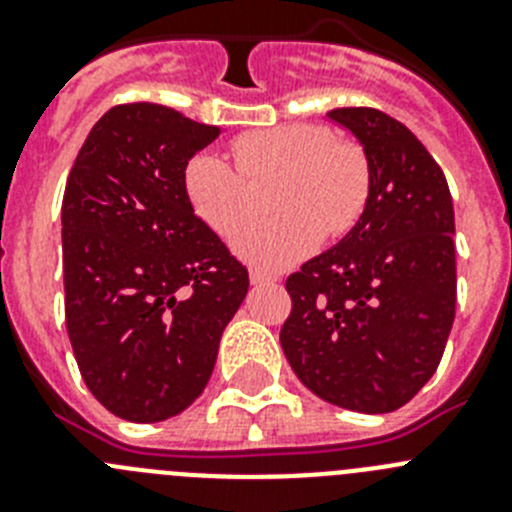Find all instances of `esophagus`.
<instances>
[{"instance_id": "esophagus-1", "label": "esophagus", "mask_w": 512, "mask_h": 512, "mask_svg": "<svg viewBox=\"0 0 512 512\" xmlns=\"http://www.w3.org/2000/svg\"><path fill=\"white\" fill-rule=\"evenodd\" d=\"M277 277H271V274H264V271H251V284L253 287H261V284H274Z\"/></svg>"}]
</instances>
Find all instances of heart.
<instances>
[{"label":"heart","mask_w":512,"mask_h":512,"mask_svg":"<svg viewBox=\"0 0 512 512\" xmlns=\"http://www.w3.org/2000/svg\"><path fill=\"white\" fill-rule=\"evenodd\" d=\"M235 169L220 153H197L184 169V194L202 223L230 238L251 212L248 184L279 176L269 210L279 217L251 223L235 235L243 261L274 271L328 238L348 233L369 197V171L356 148L338 146L318 125H279L233 140Z\"/></svg>","instance_id":"obj_1"}]
</instances>
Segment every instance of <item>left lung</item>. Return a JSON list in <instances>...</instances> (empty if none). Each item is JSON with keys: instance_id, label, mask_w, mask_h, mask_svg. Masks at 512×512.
<instances>
[{"instance_id": "obj_1", "label": "left lung", "mask_w": 512, "mask_h": 512, "mask_svg": "<svg viewBox=\"0 0 512 512\" xmlns=\"http://www.w3.org/2000/svg\"><path fill=\"white\" fill-rule=\"evenodd\" d=\"M369 166L359 223L287 279L279 341L300 382L356 413L413 400L443 356L456 312L454 202L441 166L395 117L338 107Z\"/></svg>"}]
</instances>
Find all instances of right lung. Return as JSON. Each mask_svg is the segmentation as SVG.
<instances>
[{"label": "right lung", "mask_w": 512, "mask_h": 512, "mask_svg": "<svg viewBox=\"0 0 512 512\" xmlns=\"http://www.w3.org/2000/svg\"><path fill=\"white\" fill-rule=\"evenodd\" d=\"M217 135L164 104H117L66 182V328L89 392L122 420L158 423L202 395L248 292L184 194L189 158Z\"/></svg>", "instance_id": "right-lung-1"}]
</instances>
